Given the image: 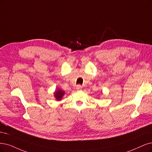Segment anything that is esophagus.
Returning a JSON list of instances; mask_svg holds the SVG:
<instances>
[{
    "mask_svg": "<svg viewBox=\"0 0 152 152\" xmlns=\"http://www.w3.org/2000/svg\"><path fill=\"white\" fill-rule=\"evenodd\" d=\"M82 86H81L80 85H77V86H76V89L77 90H81L82 89Z\"/></svg>",
    "mask_w": 152,
    "mask_h": 152,
    "instance_id": "34e87169",
    "label": "esophagus"
}]
</instances>
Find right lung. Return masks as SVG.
I'll list each match as a JSON object with an SVG mask.
<instances>
[{
  "mask_svg": "<svg viewBox=\"0 0 152 152\" xmlns=\"http://www.w3.org/2000/svg\"><path fill=\"white\" fill-rule=\"evenodd\" d=\"M64 94V91H62V90H61V89H58L57 91H56L54 92V97L56 98V100L59 101L62 99V98H63Z\"/></svg>",
  "mask_w": 152,
  "mask_h": 152,
  "instance_id": "add662e5",
  "label": "right lung"
}]
</instances>
